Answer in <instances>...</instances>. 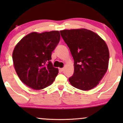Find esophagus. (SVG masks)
Instances as JSON below:
<instances>
[{
    "label": "esophagus",
    "instance_id": "esophagus-1",
    "mask_svg": "<svg viewBox=\"0 0 123 123\" xmlns=\"http://www.w3.org/2000/svg\"><path fill=\"white\" fill-rule=\"evenodd\" d=\"M59 69H60V71H61V72H63V71H64V68H60Z\"/></svg>",
    "mask_w": 123,
    "mask_h": 123
}]
</instances>
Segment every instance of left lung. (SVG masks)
<instances>
[{
    "label": "left lung",
    "instance_id": "1",
    "mask_svg": "<svg viewBox=\"0 0 123 123\" xmlns=\"http://www.w3.org/2000/svg\"><path fill=\"white\" fill-rule=\"evenodd\" d=\"M69 48L74 69L69 80L83 91L93 88L107 70L109 51L105 42L96 33L85 28L60 31Z\"/></svg>",
    "mask_w": 123,
    "mask_h": 123
}]
</instances>
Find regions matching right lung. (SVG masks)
Wrapping results in <instances>:
<instances>
[{
	"label": "right lung",
	"instance_id": "add662e5",
	"mask_svg": "<svg viewBox=\"0 0 123 123\" xmlns=\"http://www.w3.org/2000/svg\"><path fill=\"white\" fill-rule=\"evenodd\" d=\"M60 38L58 31L32 32L17 43L12 58L16 73L23 83L36 90L53 83L58 69L53 67L50 60Z\"/></svg>",
	"mask_w": 123,
	"mask_h": 123
}]
</instances>
